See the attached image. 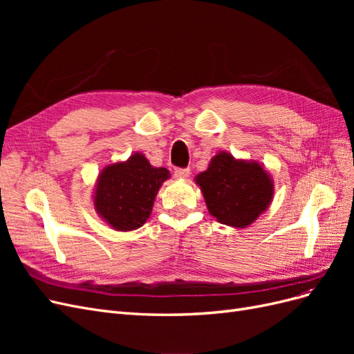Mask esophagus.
<instances>
[{
    "label": "esophagus",
    "instance_id": "34e87169",
    "mask_svg": "<svg viewBox=\"0 0 354 354\" xmlns=\"http://www.w3.org/2000/svg\"><path fill=\"white\" fill-rule=\"evenodd\" d=\"M189 174H190L189 168H176V171H174V176L177 178H186V177H189Z\"/></svg>",
    "mask_w": 354,
    "mask_h": 354
}]
</instances>
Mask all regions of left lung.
Listing matches in <instances>:
<instances>
[{
  "label": "left lung",
  "instance_id": "obj_1",
  "mask_svg": "<svg viewBox=\"0 0 354 354\" xmlns=\"http://www.w3.org/2000/svg\"><path fill=\"white\" fill-rule=\"evenodd\" d=\"M196 183L211 216L233 227L251 224L273 196L272 180L259 162L236 160L226 152L212 158L208 169L196 177Z\"/></svg>",
  "mask_w": 354,
  "mask_h": 354
}]
</instances>
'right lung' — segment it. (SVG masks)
Returning <instances> with one entry per match:
<instances>
[{"mask_svg": "<svg viewBox=\"0 0 354 354\" xmlns=\"http://www.w3.org/2000/svg\"><path fill=\"white\" fill-rule=\"evenodd\" d=\"M168 177L167 168L152 167L142 153L106 167L95 189V209L116 230L140 227L151 216L158 190Z\"/></svg>", "mask_w": 354, "mask_h": 354, "instance_id": "obj_1", "label": "right lung"}]
</instances>
